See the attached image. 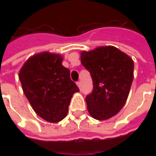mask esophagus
Instances as JSON below:
<instances>
[{"label":"esophagus","mask_w":156,"mask_h":156,"mask_svg":"<svg viewBox=\"0 0 156 156\" xmlns=\"http://www.w3.org/2000/svg\"><path fill=\"white\" fill-rule=\"evenodd\" d=\"M77 86H78V87L81 89V81H77Z\"/></svg>","instance_id":"obj_1"}]
</instances>
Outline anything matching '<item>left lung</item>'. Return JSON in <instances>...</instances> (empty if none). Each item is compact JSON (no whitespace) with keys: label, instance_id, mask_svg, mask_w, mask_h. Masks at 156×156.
<instances>
[{"label":"left lung","instance_id":"obj_1","mask_svg":"<svg viewBox=\"0 0 156 156\" xmlns=\"http://www.w3.org/2000/svg\"><path fill=\"white\" fill-rule=\"evenodd\" d=\"M81 62L93 80V91L86 96L90 115L100 121L115 115L123 108L134 79V62L113 46L81 53Z\"/></svg>","mask_w":156,"mask_h":156}]
</instances>
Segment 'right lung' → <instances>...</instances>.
I'll use <instances>...</instances> for the list:
<instances>
[{
	"mask_svg": "<svg viewBox=\"0 0 156 156\" xmlns=\"http://www.w3.org/2000/svg\"><path fill=\"white\" fill-rule=\"evenodd\" d=\"M62 62L61 55L43 52L30 57L19 73L23 92L34 112L53 123L66 117L73 94L80 91Z\"/></svg>",
	"mask_w": 156,
	"mask_h": 156,
	"instance_id": "add662e5",
	"label": "right lung"
}]
</instances>
